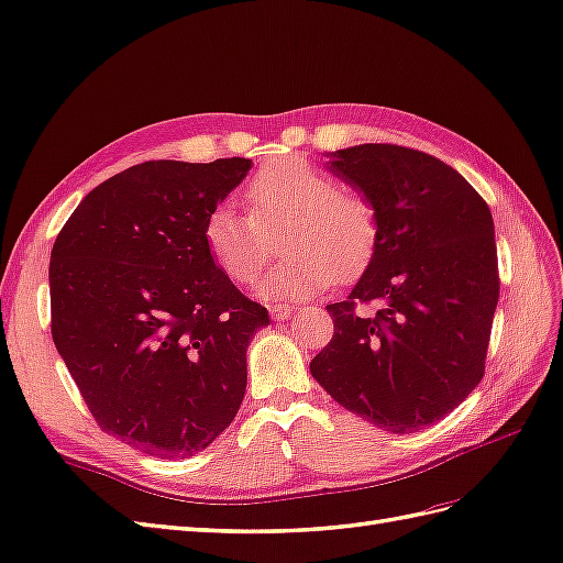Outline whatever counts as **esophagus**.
Here are the masks:
<instances>
[{
  "instance_id": "esophagus-1",
  "label": "esophagus",
  "mask_w": 563,
  "mask_h": 563,
  "mask_svg": "<svg viewBox=\"0 0 563 563\" xmlns=\"http://www.w3.org/2000/svg\"><path fill=\"white\" fill-rule=\"evenodd\" d=\"M268 311H271L273 321H285V319H290L292 307L290 305H273Z\"/></svg>"
}]
</instances>
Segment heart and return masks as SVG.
I'll list each match as a JSON object with an SVG mask.
<instances>
[{"mask_svg":"<svg viewBox=\"0 0 563 563\" xmlns=\"http://www.w3.org/2000/svg\"><path fill=\"white\" fill-rule=\"evenodd\" d=\"M250 213L218 203L203 222V242L234 283H254L273 252L279 228L280 264L261 283L268 299H305L335 278L350 280L369 266L378 244L374 206L343 191L325 169L297 158L258 167L244 187Z\"/></svg>","mask_w":563,"mask_h":563,"instance_id":"heart-1","label":"heart"}]
</instances>
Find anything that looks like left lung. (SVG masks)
<instances>
[{"mask_svg":"<svg viewBox=\"0 0 563 563\" xmlns=\"http://www.w3.org/2000/svg\"><path fill=\"white\" fill-rule=\"evenodd\" d=\"M329 158L374 206L378 244L345 302L325 307L333 338L309 369L345 410L412 434L459 408L485 374L499 302L494 220L434 155L362 143Z\"/></svg>","mask_w":563,"mask_h":563,"instance_id":"left-lung-1","label":"left lung"}]
</instances>
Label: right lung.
Listing matches in <instances>:
<instances>
[{"label":"right lung","mask_w":563,"mask_h":563,"mask_svg":"<svg viewBox=\"0 0 563 563\" xmlns=\"http://www.w3.org/2000/svg\"><path fill=\"white\" fill-rule=\"evenodd\" d=\"M246 158L148 161L76 206L49 256L52 341L102 431L187 459L230 427L246 347L271 323L203 242Z\"/></svg>","instance_id":"right-lung-1"}]
</instances>
